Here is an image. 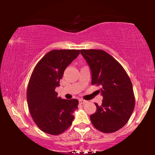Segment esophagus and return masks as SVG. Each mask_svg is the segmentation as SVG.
I'll return each mask as SVG.
<instances>
[{
    "mask_svg": "<svg viewBox=\"0 0 155 155\" xmlns=\"http://www.w3.org/2000/svg\"><path fill=\"white\" fill-rule=\"evenodd\" d=\"M86 103H87V101H85V100H83V99H80L79 100V103L81 104H85Z\"/></svg>",
    "mask_w": 155,
    "mask_h": 155,
    "instance_id": "1",
    "label": "esophagus"
}]
</instances>
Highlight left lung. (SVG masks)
Here are the masks:
<instances>
[{"mask_svg": "<svg viewBox=\"0 0 155 155\" xmlns=\"http://www.w3.org/2000/svg\"><path fill=\"white\" fill-rule=\"evenodd\" d=\"M81 53L91 68V85L102 86L103 103H95L91 122L101 132H115L127 124L135 107L130 78L121 64L103 50L82 49Z\"/></svg>", "mask_w": 155, "mask_h": 155, "instance_id": "obj_1", "label": "left lung"}]
</instances>
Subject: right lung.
Wrapping results in <instances>:
<instances>
[{"label":"right lung","mask_w":155,"mask_h":155,"mask_svg":"<svg viewBox=\"0 0 155 155\" xmlns=\"http://www.w3.org/2000/svg\"><path fill=\"white\" fill-rule=\"evenodd\" d=\"M80 53V50H52L46 53L34 68L28 81L27 99L34 122L43 132L59 135L71 126L78 109L77 99L57 96L64 70Z\"/></svg>","instance_id":"1"}]
</instances>
